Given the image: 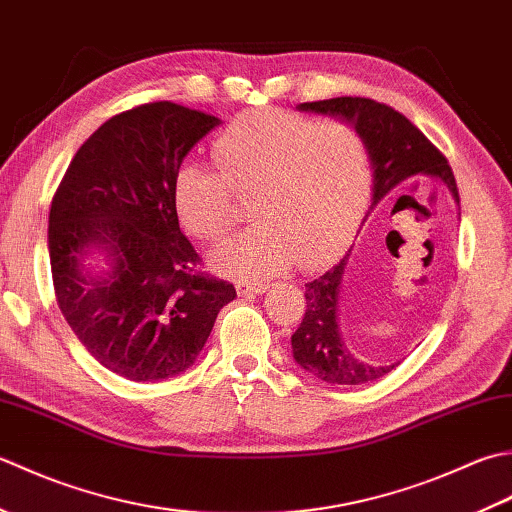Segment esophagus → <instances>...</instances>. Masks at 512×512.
Here are the masks:
<instances>
[{
	"mask_svg": "<svg viewBox=\"0 0 512 512\" xmlns=\"http://www.w3.org/2000/svg\"><path fill=\"white\" fill-rule=\"evenodd\" d=\"M267 285L265 283H241L238 285V294L241 296H258V294H265Z\"/></svg>",
	"mask_w": 512,
	"mask_h": 512,
	"instance_id": "34e87169",
	"label": "esophagus"
}]
</instances>
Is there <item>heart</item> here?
<instances>
[{"label":"heart","instance_id":"obj_1","mask_svg":"<svg viewBox=\"0 0 512 512\" xmlns=\"http://www.w3.org/2000/svg\"><path fill=\"white\" fill-rule=\"evenodd\" d=\"M214 168L183 163L172 207L187 234L216 241L234 225V192L256 194L258 223L216 245L214 269L249 283L300 260L318 265L347 241L373 181L369 148L344 123H316L280 110H249L214 141Z\"/></svg>","mask_w":512,"mask_h":512}]
</instances>
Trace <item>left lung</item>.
<instances>
[{
	"mask_svg": "<svg viewBox=\"0 0 512 512\" xmlns=\"http://www.w3.org/2000/svg\"><path fill=\"white\" fill-rule=\"evenodd\" d=\"M296 108L300 112L329 114V117L349 123L367 143L373 170L369 212L384 201V196L400 190L413 176H431V179L442 181L453 201L460 205L448 161L404 114L364 97L311 101L300 103ZM349 256L351 249L325 274L305 283L307 309L300 327L291 336V351H294V360L300 364V369L327 384H367L380 380L382 375L391 373L400 364H369L353 356L344 342L338 300Z\"/></svg>",
	"mask_w": 512,
	"mask_h": 512,
	"instance_id": "left-lung-1",
	"label": "left lung"
}]
</instances>
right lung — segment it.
Masks as SVG:
<instances>
[{
    "label": "right lung",
    "mask_w": 512,
    "mask_h": 512,
    "mask_svg": "<svg viewBox=\"0 0 512 512\" xmlns=\"http://www.w3.org/2000/svg\"><path fill=\"white\" fill-rule=\"evenodd\" d=\"M221 119L145 103L108 119L81 145L52 198L48 254L61 314L112 373L159 382L203 351L234 285L194 267L172 207V176ZM101 257L97 272L89 260Z\"/></svg>",
    "instance_id": "obj_1"
}]
</instances>
